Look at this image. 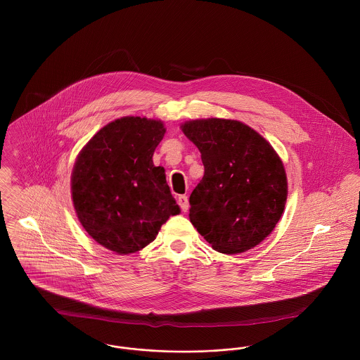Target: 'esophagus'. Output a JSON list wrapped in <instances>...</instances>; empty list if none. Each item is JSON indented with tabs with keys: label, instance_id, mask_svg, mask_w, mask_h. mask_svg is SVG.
Listing matches in <instances>:
<instances>
[{
	"label": "esophagus",
	"instance_id": "esophagus-1",
	"mask_svg": "<svg viewBox=\"0 0 360 360\" xmlns=\"http://www.w3.org/2000/svg\"><path fill=\"white\" fill-rule=\"evenodd\" d=\"M177 202H179V205L181 207V210L183 212H187L188 210V198H187V195H180L179 198H177Z\"/></svg>",
	"mask_w": 360,
	"mask_h": 360
}]
</instances>
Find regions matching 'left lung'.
<instances>
[{"label":"left lung","instance_id":"1","mask_svg":"<svg viewBox=\"0 0 360 360\" xmlns=\"http://www.w3.org/2000/svg\"><path fill=\"white\" fill-rule=\"evenodd\" d=\"M181 130L201 153L202 180L190 195V221L221 254L259 245L287 201L284 165L250 126L231 119H197Z\"/></svg>","mask_w":360,"mask_h":360}]
</instances>
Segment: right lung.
Returning <instances> with one entry per match:
<instances>
[{
	"label": "right lung",
	"mask_w": 360,
	"mask_h": 360,
	"mask_svg": "<svg viewBox=\"0 0 360 360\" xmlns=\"http://www.w3.org/2000/svg\"><path fill=\"white\" fill-rule=\"evenodd\" d=\"M166 129L140 116L116 119L83 147L70 190L76 214L100 245L119 255L153 243L160 226L180 207L153 155Z\"/></svg>",
	"instance_id": "add662e5"
}]
</instances>
